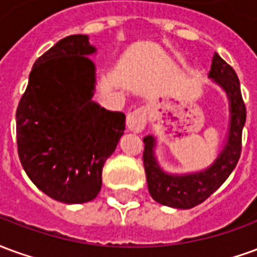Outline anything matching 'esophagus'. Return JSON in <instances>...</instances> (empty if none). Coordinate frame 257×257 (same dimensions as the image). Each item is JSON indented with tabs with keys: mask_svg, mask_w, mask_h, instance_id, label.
Segmentation results:
<instances>
[{
	"mask_svg": "<svg viewBox=\"0 0 257 257\" xmlns=\"http://www.w3.org/2000/svg\"><path fill=\"white\" fill-rule=\"evenodd\" d=\"M146 122H147V114L143 108H136L134 111L128 112L126 115V128L135 134L142 132L145 129Z\"/></svg>",
	"mask_w": 257,
	"mask_h": 257,
	"instance_id": "obj_1",
	"label": "esophagus"
}]
</instances>
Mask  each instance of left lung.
<instances>
[{
	"mask_svg": "<svg viewBox=\"0 0 257 257\" xmlns=\"http://www.w3.org/2000/svg\"><path fill=\"white\" fill-rule=\"evenodd\" d=\"M210 78L220 84L228 95L231 107V123L228 142L217 157L215 164L206 171L186 176H171L164 173L158 167L153 147L154 138L146 136L143 164H145L147 186L157 202L179 209H190L210 197L221 184L226 182L230 173L237 167L242 150V128L246 119V107L241 95V86L237 73L230 64L215 53L210 66Z\"/></svg>",
	"mask_w": 257,
	"mask_h": 257,
	"instance_id": "obj_1",
	"label": "left lung"
}]
</instances>
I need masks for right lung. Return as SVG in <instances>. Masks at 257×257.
<instances>
[{
    "label": "right lung",
    "instance_id": "right-lung-1",
    "mask_svg": "<svg viewBox=\"0 0 257 257\" xmlns=\"http://www.w3.org/2000/svg\"><path fill=\"white\" fill-rule=\"evenodd\" d=\"M95 52L88 36H68L37 59L16 110L22 167L38 189L64 204L96 198L101 171L125 129V114L90 100Z\"/></svg>",
    "mask_w": 257,
    "mask_h": 257
}]
</instances>
